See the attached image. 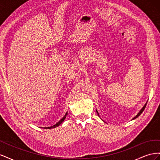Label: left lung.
Instances as JSON below:
<instances>
[{"instance_id": "obj_1", "label": "left lung", "mask_w": 160, "mask_h": 160, "mask_svg": "<svg viewBox=\"0 0 160 160\" xmlns=\"http://www.w3.org/2000/svg\"><path fill=\"white\" fill-rule=\"evenodd\" d=\"M147 103H148V101H147V102H146V104H145V105H143V108H142V109L139 111V113H138V114H137L136 115H135V117H134V118H133L132 119H136L137 118H138V117H139V116L140 115H141V114L142 113V112H143V111H144L145 108H146V105H147ZM96 111H97V113H98V115L99 116V113H98V110H97V109H96Z\"/></svg>"}]
</instances>
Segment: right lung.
Returning a JSON list of instances; mask_svg holds the SVG:
<instances>
[{"mask_svg": "<svg viewBox=\"0 0 160 160\" xmlns=\"http://www.w3.org/2000/svg\"><path fill=\"white\" fill-rule=\"evenodd\" d=\"M67 113L68 112H67L66 113H65V116L63 118H62L59 122H58L56 124H55L54 125H52V126H51V127H46V128H43L44 129H52V128H57V127H58L59 126V125H60L62 123V122H63V121L65 120V119L66 118V116H67Z\"/></svg>", "mask_w": 160, "mask_h": 160, "instance_id": "add662e5", "label": "right lung"}]
</instances>
